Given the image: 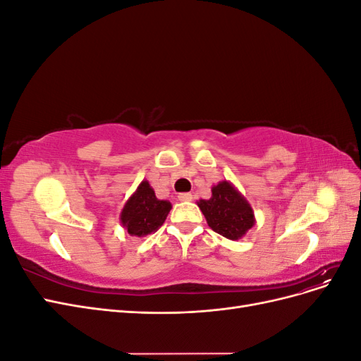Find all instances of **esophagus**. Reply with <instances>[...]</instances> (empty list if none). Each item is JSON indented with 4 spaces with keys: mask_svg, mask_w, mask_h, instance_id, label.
I'll return each mask as SVG.
<instances>
[{
    "mask_svg": "<svg viewBox=\"0 0 361 361\" xmlns=\"http://www.w3.org/2000/svg\"><path fill=\"white\" fill-rule=\"evenodd\" d=\"M178 199H179L180 202H191V200H192V194H191V192H180V194L178 195Z\"/></svg>",
    "mask_w": 361,
    "mask_h": 361,
    "instance_id": "obj_1",
    "label": "esophagus"
}]
</instances>
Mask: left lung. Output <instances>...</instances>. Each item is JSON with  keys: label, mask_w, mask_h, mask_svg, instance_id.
Here are the masks:
<instances>
[{"label": "left lung", "mask_w": 361, "mask_h": 361, "mask_svg": "<svg viewBox=\"0 0 361 361\" xmlns=\"http://www.w3.org/2000/svg\"><path fill=\"white\" fill-rule=\"evenodd\" d=\"M206 223L214 232L238 241L256 224L253 207L232 182L221 180L212 187L209 200H199Z\"/></svg>", "instance_id": "1"}]
</instances>
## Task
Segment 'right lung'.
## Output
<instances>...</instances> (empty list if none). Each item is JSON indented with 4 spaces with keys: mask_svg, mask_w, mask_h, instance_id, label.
Masks as SVG:
<instances>
[{
    "mask_svg": "<svg viewBox=\"0 0 361 361\" xmlns=\"http://www.w3.org/2000/svg\"><path fill=\"white\" fill-rule=\"evenodd\" d=\"M171 209L169 200L157 199L149 180H141L120 212V224L130 236L145 238L155 233Z\"/></svg>",
    "mask_w": 361,
    "mask_h": 361,
    "instance_id": "1",
    "label": "right lung"
}]
</instances>
